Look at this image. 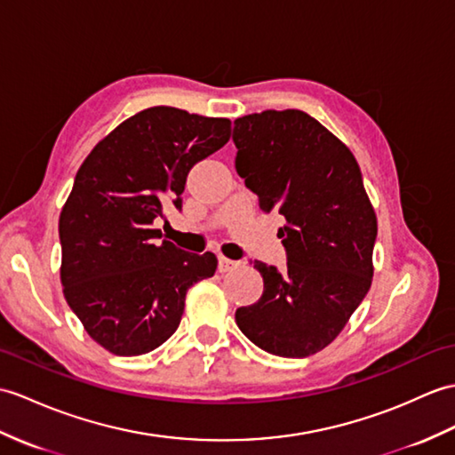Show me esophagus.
Masks as SVG:
<instances>
[{
    "label": "esophagus",
    "instance_id": "esophagus-1",
    "mask_svg": "<svg viewBox=\"0 0 455 455\" xmlns=\"http://www.w3.org/2000/svg\"><path fill=\"white\" fill-rule=\"evenodd\" d=\"M238 266V261H235V259H228L227 256H223V253H220L219 256V271L220 273H227V271H232Z\"/></svg>",
    "mask_w": 455,
    "mask_h": 455
}]
</instances>
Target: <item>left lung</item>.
<instances>
[{
	"label": "left lung",
	"mask_w": 455,
	"mask_h": 455,
	"mask_svg": "<svg viewBox=\"0 0 455 455\" xmlns=\"http://www.w3.org/2000/svg\"><path fill=\"white\" fill-rule=\"evenodd\" d=\"M236 172L259 209L284 217L279 271L253 261L261 299L236 310L240 331L263 351L304 358L341 333L372 284L378 220L348 147L302 110L235 120Z\"/></svg>",
	"instance_id": "8db88e82"
}]
</instances>
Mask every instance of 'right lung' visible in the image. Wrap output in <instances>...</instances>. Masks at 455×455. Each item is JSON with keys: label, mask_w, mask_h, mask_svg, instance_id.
Here are the masks:
<instances>
[{"label": "right lung", "mask_w": 455, "mask_h": 455, "mask_svg": "<svg viewBox=\"0 0 455 455\" xmlns=\"http://www.w3.org/2000/svg\"><path fill=\"white\" fill-rule=\"evenodd\" d=\"M230 140V120L153 107L122 122L84 158L60 215L63 297L107 351L137 356L180 325L188 289L213 277L215 253L176 248L153 228L182 209L188 172Z\"/></svg>", "instance_id": "add662e5"}]
</instances>
